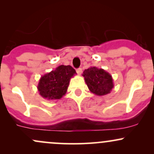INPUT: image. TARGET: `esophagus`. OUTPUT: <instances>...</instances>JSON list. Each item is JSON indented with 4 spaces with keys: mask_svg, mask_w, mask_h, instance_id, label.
<instances>
[{
    "mask_svg": "<svg viewBox=\"0 0 154 154\" xmlns=\"http://www.w3.org/2000/svg\"><path fill=\"white\" fill-rule=\"evenodd\" d=\"M82 69L81 68H79L77 69V73L78 75H80L81 74H82Z\"/></svg>",
    "mask_w": 154,
    "mask_h": 154,
    "instance_id": "obj_1",
    "label": "esophagus"
}]
</instances>
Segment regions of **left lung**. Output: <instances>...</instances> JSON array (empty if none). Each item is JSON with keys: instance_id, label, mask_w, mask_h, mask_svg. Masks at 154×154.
Wrapping results in <instances>:
<instances>
[{"instance_id": "obj_1", "label": "left lung", "mask_w": 154, "mask_h": 154, "mask_svg": "<svg viewBox=\"0 0 154 154\" xmlns=\"http://www.w3.org/2000/svg\"><path fill=\"white\" fill-rule=\"evenodd\" d=\"M82 76L90 91L98 96L110 93L114 86L111 75L103 69L91 66L83 72Z\"/></svg>"}]
</instances>
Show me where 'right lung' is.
Instances as JSON below:
<instances>
[{
    "instance_id": "right-lung-1",
    "label": "right lung",
    "mask_w": 154,
    "mask_h": 154,
    "mask_svg": "<svg viewBox=\"0 0 154 154\" xmlns=\"http://www.w3.org/2000/svg\"><path fill=\"white\" fill-rule=\"evenodd\" d=\"M76 71L69 65H61L40 77L38 85L40 95L48 100H58L66 94L69 81Z\"/></svg>"
}]
</instances>
